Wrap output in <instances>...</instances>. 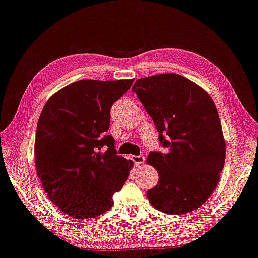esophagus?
<instances>
[{"label":"esophagus","instance_id":"34e87169","mask_svg":"<svg viewBox=\"0 0 258 258\" xmlns=\"http://www.w3.org/2000/svg\"><path fill=\"white\" fill-rule=\"evenodd\" d=\"M131 159H133V162L136 165H140L145 162V157L143 156V155H137V156L135 155V156H131Z\"/></svg>","mask_w":258,"mask_h":258}]
</instances>
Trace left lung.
<instances>
[{"mask_svg":"<svg viewBox=\"0 0 258 258\" xmlns=\"http://www.w3.org/2000/svg\"><path fill=\"white\" fill-rule=\"evenodd\" d=\"M167 153L150 152L157 185L147 191L154 208L183 215L205 203L219 181L226 158L219 114L207 92L182 75L159 74L133 86Z\"/></svg>","mask_w":258,"mask_h":258,"instance_id":"obj_1","label":"left lung"}]
</instances>
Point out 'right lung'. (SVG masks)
I'll return each mask as SVG.
<instances>
[{
	"label": "right lung",
	"instance_id": "add662e5",
	"mask_svg": "<svg viewBox=\"0 0 258 258\" xmlns=\"http://www.w3.org/2000/svg\"><path fill=\"white\" fill-rule=\"evenodd\" d=\"M134 80H82L47 101L37 124V175L53 205L76 219L112 207L129 177L131 160L119 156L106 135L110 110Z\"/></svg>",
	"mask_w": 258,
	"mask_h": 258
}]
</instances>
